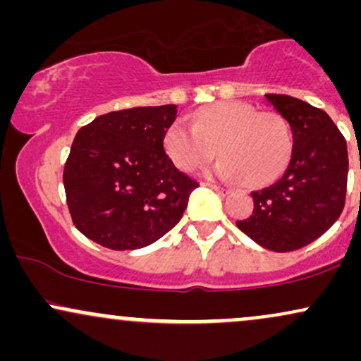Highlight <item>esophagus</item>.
Returning <instances> with one entry per match:
<instances>
[{
  "instance_id": "34e87169",
  "label": "esophagus",
  "mask_w": 361,
  "mask_h": 361,
  "mask_svg": "<svg viewBox=\"0 0 361 361\" xmlns=\"http://www.w3.org/2000/svg\"><path fill=\"white\" fill-rule=\"evenodd\" d=\"M209 186H212L215 192L221 193V195H229L231 192H233V190H231V188H224V186H219V185H214V183H210Z\"/></svg>"
}]
</instances>
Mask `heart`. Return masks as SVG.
I'll use <instances>...</instances> for the list:
<instances>
[{
	"instance_id": "1",
	"label": "heart",
	"mask_w": 361,
	"mask_h": 361,
	"mask_svg": "<svg viewBox=\"0 0 361 361\" xmlns=\"http://www.w3.org/2000/svg\"><path fill=\"white\" fill-rule=\"evenodd\" d=\"M164 147L181 171H195L219 151L212 175L224 181L267 185L287 166L292 134L280 115L244 102H219L176 120L164 134Z\"/></svg>"
}]
</instances>
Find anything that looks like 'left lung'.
Listing matches in <instances>:
<instances>
[{"instance_id": "obj_1", "label": "left lung", "mask_w": 361, "mask_h": 361, "mask_svg": "<svg viewBox=\"0 0 361 361\" xmlns=\"http://www.w3.org/2000/svg\"><path fill=\"white\" fill-rule=\"evenodd\" d=\"M288 122L293 146L275 183L252 192L255 210L239 229L270 251H295L338 221L346 198V140L324 110L287 94H264Z\"/></svg>"}]
</instances>
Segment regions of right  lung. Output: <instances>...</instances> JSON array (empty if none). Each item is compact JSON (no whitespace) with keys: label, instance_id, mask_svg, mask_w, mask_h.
<instances>
[{"label":"right lung","instance_id":"right-lung-1","mask_svg":"<svg viewBox=\"0 0 361 361\" xmlns=\"http://www.w3.org/2000/svg\"><path fill=\"white\" fill-rule=\"evenodd\" d=\"M176 105L100 115L80 128L64 166L78 231L115 251L149 246L180 222L198 186L164 151Z\"/></svg>","mask_w":361,"mask_h":361}]
</instances>
